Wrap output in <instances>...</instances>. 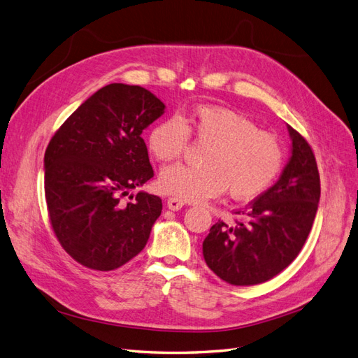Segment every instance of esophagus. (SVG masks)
Returning <instances> with one entry per match:
<instances>
[{"mask_svg": "<svg viewBox=\"0 0 358 358\" xmlns=\"http://www.w3.org/2000/svg\"><path fill=\"white\" fill-rule=\"evenodd\" d=\"M183 204H185V201L180 200V199H176V197H170L167 200V208L170 210H179V209H182Z\"/></svg>", "mask_w": 358, "mask_h": 358, "instance_id": "esophagus-1", "label": "esophagus"}]
</instances>
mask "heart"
<instances>
[{
  "label": "heart",
  "instance_id": "obj_1",
  "mask_svg": "<svg viewBox=\"0 0 358 358\" xmlns=\"http://www.w3.org/2000/svg\"><path fill=\"white\" fill-rule=\"evenodd\" d=\"M191 134L209 145L200 167L170 166L161 171L162 192L185 201H203L227 188L236 200L258 197L282 169L284 149L279 138L248 116L227 107L197 106L189 113L161 119L148 134V148L158 161L182 157Z\"/></svg>",
  "mask_w": 358,
  "mask_h": 358
}]
</instances>
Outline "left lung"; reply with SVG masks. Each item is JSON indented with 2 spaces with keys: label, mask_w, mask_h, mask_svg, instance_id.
I'll return each instance as SVG.
<instances>
[{
  "label": "left lung",
  "mask_w": 358,
  "mask_h": 358,
  "mask_svg": "<svg viewBox=\"0 0 358 358\" xmlns=\"http://www.w3.org/2000/svg\"><path fill=\"white\" fill-rule=\"evenodd\" d=\"M291 158L272 188L233 224L218 221L203 242L212 272L231 285H257L279 275L301 251L320 203V173L310 145L288 125Z\"/></svg>",
  "instance_id": "8db88e82"
}]
</instances>
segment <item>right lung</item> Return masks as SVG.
Listing matches in <instances>:
<instances>
[{
  "label": "right lung",
  "mask_w": 358,
  "mask_h": 358,
  "mask_svg": "<svg viewBox=\"0 0 358 358\" xmlns=\"http://www.w3.org/2000/svg\"><path fill=\"white\" fill-rule=\"evenodd\" d=\"M164 107L142 86L110 83L50 138L45 154L49 221L64 251L79 264L109 272L145 248L162 201L129 191L154 178L142 133Z\"/></svg>",
  "instance_id": "add662e5"
}]
</instances>
